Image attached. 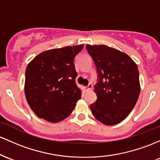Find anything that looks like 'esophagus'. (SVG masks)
Here are the masks:
<instances>
[{
    "label": "esophagus",
    "instance_id": "esophagus-1",
    "mask_svg": "<svg viewBox=\"0 0 160 160\" xmlns=\"http://www.w3.org/2000/svg\"><path fill=\"white\" fill-rule=\"evenodd\" d=\"M92 87H93L92 84H91V83H89V84H88V85L86 86V87H85L86 91H90V90H91V88H92Z\"/></svg>",
    "mask_w": 160,
    "mask_h": 160
}]
</instances>
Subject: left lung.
<instances>
[{"label":"left lung","mask_w":160,"mask_h":160,"mask_svg":"<svg viewBox=\"0 0 160 160\" xmlns=\"http://www.w3.org/2000/svg\"><path fill=\"white\" fill-rule=\"evenodd\" d=\"M98 72V99L90 109L107 125L121 122L132 112L140 94L138 66L126 53L106 45H86Z\"/></svg>","instance_id":"left-lung-1"}]
</instances>
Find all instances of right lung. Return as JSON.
I'll list each match as a JSON object with an SVG mask.
<instances>
[{
    "label": "right lung",
    "mask_w": 160,
    "mask_h": 160,
    "mask_svg": "<svg viewBox=\"0 0 160 160\" xmlns=\"http://www.w3.org/2000/svg\"><path fill=\"white\" fill-rule=\"evenodd\" d=\"M83 48L81 44L42 52L27 66L25 94L39 118L59 122L75 109L82 92L75 83L74 59Z\"/></svg>",
    "instance_id": "right-lung-1"
}]
</instances>
